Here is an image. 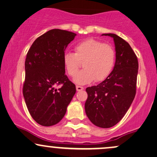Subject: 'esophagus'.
<instances>
[{"mask_svg":"<svg viewBox=\"0 0 157 157\" xmlns=\"http://www.w3.org/2000/svg\"><path fill=\"white\" fill-rule=\"evenodd\" d=\"M75 87H76V90L77 91H82L83 90H84V87H83V86H78V85H77L76 86H75Z\"/></svg>","mask_w":157,"mask_h":157,"instance_id":"esophagus-1","label":"esophagus"}]
</instances>
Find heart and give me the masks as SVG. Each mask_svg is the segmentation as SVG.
Here are the masks:
<instances>
[{"mask_svg": "<svg viewBox=\"0 0 157 157\" xmlns=\"http://www.w3.org/2000/svg\"><path fill=\"white\" fill-rule=\"evenodd\" d=\"M75 53L63 55V64L70 76H75L83 63L85 69L74 78L78 84H87L94 80L102 82L111 73L115 63V50L101 40L89 38L75 45Z\"/></svg>", "mask_w": 157, "mask_h": 157, "instance_id": "1", "label": "heart"}]
</instances>
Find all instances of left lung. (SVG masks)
<instances>
[{
  "instance_id": "left-lung-1",
  "label": "left lung",
  "mask_w": 157,
  "mask_h": 157,
  "mask_svg": "<svg viewBox=\"0 0 157 157\" xmlns=\"http://www.w3.org/2000/svg\"><path fill=\"white\" fill-rule=\"evenodd\" d=\"M113 38L116 63L112 72L97 86L86 89L85 111L92 124L102 128L116 125L124 117L136 94L138 61L129 44L117 35Z\"/></svg>"
}]
</instances>
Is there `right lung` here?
<instances>
[{
    "instance_id": "1",
    "label": "right lung",
    "mask_w": 157,
    "mask_h": 157,
    "mask_svg": "<svg viewBox=\"0 0 157 157\" xmlns=\"http://www.w3.org/2000/svg\"><path fill=\"white\" fill-rule=\"evenodd\" d=\"M75 36L67 30H50L36 38L27 54L23 96L33 119L42 126L61 121L76 91L65 74L63 59ZM60 84L61 88H55Z\"/></svg>"
}]
</instances>
